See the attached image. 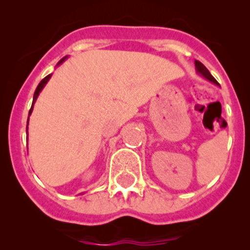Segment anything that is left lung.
<instances>
[{
    "mask_svg": "<svg viewBox=\"0 0 250 250\" xmlns=\"http://www.w3.org/2000/svg\"><path fill=\"white\" fill-rule=\"evenodd\" d=\"M195 65H196V69H197V71L200 72L201 75H203V76L206 77L207 80H209V81H210V82L215 83V84H218V85H219L218 81H216L215 78H214L213 76H211V75H210V72L208 71V69H207V67L204 66V65L202 64V62H198V60H196V62H195Z\"/></svg>",
    "mask_w": 250,
    "mask_h": 250,
    "instance_id": "1",
    "label": "left lung"
}]
</instances>
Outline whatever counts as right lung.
<instances>
[{
    "label": "right lung",
    "instance_id": "obj_1",
    "mask_svg": "<svg viewBox=\"0 0 250 250\" xmlns=\"http://www.w3.org/2000/svg\"><path fill=\"white\" fill-rule=\"evenodd\" d=\"M64 60H65V58H62V59L60 60V62H59V64H62V62H64ZM59 64H58V65H59ZM50 76H52V75H48V76L44 77L43 80H42L41 82H40V84L37 85L36 90H35V94H34V102H32V106H31V109H30V111H29V115H31V112H32V107H34V104H35V102H36V99H37V97H39L40 92H41V90H42V88H43L44 85H46V83L48 82V80H49ZM26 132H27V127H26Z\"/></svg>",
    "mask_w": 250,
    "mask_h": 250
}]
</instances>
